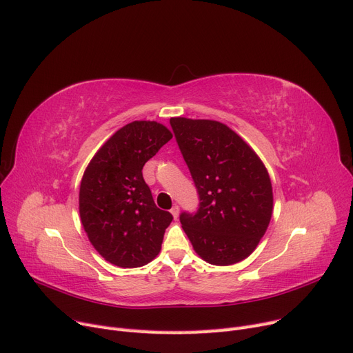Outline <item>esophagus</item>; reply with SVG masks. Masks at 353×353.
Here are the masks:
<instances>
[{
	"label": "esophagus",
	"mask_w": 353,
	"mask_h": 353,
	"mask_svg": "<svg viewBox=\"0 0 353 353\" xmlns=\"http://www.w3.org/2000/svg\"><path fill=\"white\" fill-rule=\"evenodd\" d=\"M170 212H172V214H173V218H174V219H177V218H179V213H180V210H179V206H177V205H174V206L172 208V210H170Z\"/></svg>",
	"instance_id": "obj_1"
}]
</instances>
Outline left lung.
<instances>
[{"mask_svg":"<svg viewBox=\"0 0 353 353\" xmlns=\"http://www.w3.org/2000/svg\"><path fill=\"white\" fill-rule=\"evenodd\" d=\"M179 148L199 193L194 214L180 222L196 254L213 265L250 256L272 214L270 174L241 137L213 119L170 118Z\"/></svg>","mask_w":353,"mask_h":353,"instance_id":"8db88e82","label":"left lung"}]
</instances>
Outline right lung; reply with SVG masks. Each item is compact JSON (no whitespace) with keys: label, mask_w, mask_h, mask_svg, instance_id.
Wrapping results in <instances>:
<instances>
[{"label":"right lung","mask_w":353,"mask_h":353,"mask_svg":"<svg viewBox=\"0 0 353 353\" xmlns=\"http://www.w3.org/2000/svg\"><path fill=\"white\" fill-rule=\"evenodd\" d=\"M172 137L160 122L132 121L106 140L83 173L82 226L101 256L117 267H143L161 250L173 216L152 201L143 167Z\"/></svg>","instance_id":"right-lung-1"}]
</instances>
